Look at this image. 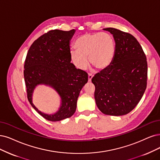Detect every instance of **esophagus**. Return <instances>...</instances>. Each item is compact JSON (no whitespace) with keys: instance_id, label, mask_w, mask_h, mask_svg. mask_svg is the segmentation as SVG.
<instances>
[{"instance_id":"1","label":"esophagus","mask_w":160,"mask_h":160,"mask_svg":"<svg viewBox=\"0 0 160 160\" xmlns=\"http://www.w3.org/2000/svg\"><path fill=\"white\" fill-rule=\"evenodd\" d=\"M92 78H93V75L92 74H88V82H91Z\"/></svg>"}]
</instances>
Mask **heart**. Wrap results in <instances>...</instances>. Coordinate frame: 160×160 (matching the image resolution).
Here are the masks:
<instances>
[{"label": "heart", "mask_w": 160, "mask_h": 160, "mask_svg": "<svg viewBox=\"0 0 160 160\" xmlns=\"http://www.w3.org/2000/svg\"><path fill=\"white\" fill-rule=\"evenodd\" d=\"M76 49H71L70 57L75 66L84 70L88 64V57L92 66L102 70L109 67L115 55V43L108 33H87L75 42Z\"/></svg>", "instance_id": "b5f03b06"}]
</instances>
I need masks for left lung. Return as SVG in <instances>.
I'll list each match as a JSON object with an SVG mask.
<instances>
[{
	"instance_id": "1",
	"label": "left lung",
	"mask_w": 160,
	"mask_h": 160,
	"mask_svg": "<svg viewBox=\"0 0 160 160\" xmlns=\"http://www.w3.org/2000/svg\"><path fill=\"white\" fill-rule=\"evenodd\" d=\"M115 55L109 67L94 76L92 82L98 109L105 115L121 116L131 112L142 98L147 85L148 65L141 45L133 35L113 28Z\"/></svg>"
}]
</instances>
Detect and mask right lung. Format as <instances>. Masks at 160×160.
<instances>
[{
  "mask_svg": "<svg viewBox=\"0 0 160 160\" xmlns=\"http://www.w3.org/2000/svg\"><path fill=\"white\" fill-rule=\"evenodd\" d=\"M75 32H48L34 41L26 58L23 76L28 101L39 115L50 121L63 120L75 113L80 92L88 82V74L70 62V42ZM39 85L52 87L61 98L60 108L54 114L43 113L32 103V93Z\"/></svg>",
  "mask_w": 160,
  "mask_h": 160,
  "instance_id": "add662e5",
  "label": "right lung"
}]
</instances>
